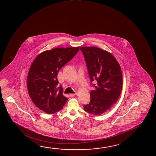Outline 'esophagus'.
Wrapping results in <instances>:
<instances>
[{
	"mask_svg": "<svg viewBox=\"0 0 156 156\" xmlns=\"http://www.w3.org/2000/svg\"><path fill=\"white\" fill-rule=\"evenodd\" d=\"M77 93H75V94H69V95L70 97H73V96H76V95H77Z\"/></svg>",
	"mask_w": 156,
	"mask_h": 156,
	"instance_id": "34e87169",
	"label": "esophagus"
}]
</instances>
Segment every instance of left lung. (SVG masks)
<instances>
[{"label": "left lung", "instance_id": "8db88e82", "mask_svg": "<svg viewBox=\"0 0 156 156\" xmlns=\"http://www.w3.org/2000/svg\"><path fill=\"white\" fill-rule=\"evenodd\" d=\"M91 82L94 90L90 92V102L84 110L99 115L108 110L119 98L122 85L120 65L108 51L97 47H80Z\"/></svg>", "mask_w": 156, "mask_h": 156}]
</instances>
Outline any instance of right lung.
<instances>
[{
    "label": "right lung",
    "instance_id": "right-lung-1",
    "mask_svg": "<svg viewBox=\"0 0 156 156\" xmlns=\"http://www.w3.org/2000/svg\"><path fill=\"white\" fill-rule=\"evenodd\" d=\"M79 47L57 48L41 53L34 59L29 69L27 87L34 105L48 114L62 109L68 98L58 87L59 69L77 54Z\"/></svg>",
    "mask_w": 156,
    "mask_h": 156
}]
</instances>
